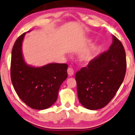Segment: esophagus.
<instances>
[{
	"label": "esophagus",
	"mask_w": 135,
	"mask_h": 135,
	"mask_svg": "<svg viewBox=\"0 0 135 135\" xmlns=\"http://www.w3.org/2000/svg\"><path fill=\"white\" fill-rule=\"evenodd\" d=\"M67 72H68V74H69V76H72V75H74V70H73L72 68L69 67L67 70Z\"/></svg>",
	"instance_id": "1"
}]
</instances>
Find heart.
Instances as JSON below:
<instances>
[{
  "mask_svg": "<svg viewBox=\"0 0 135 135\" xmlns=\"http://www.w3.org/2000/svg\"><path fill=\"white\" fill-rule=\"evenodd\" d=\"M89 57H90V55H88V56H86V58H89Z\"/></svg>",
  "mask_w": 135,
  "mask_h": 135,
  "instance_id": "heart-1",
  "label": "heart"
}]
</instances>
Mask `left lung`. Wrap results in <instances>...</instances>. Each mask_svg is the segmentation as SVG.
Masks as SVG:
<instances>
[{"label": "left lung", "mask_w": 135, "mask_h": 135, "mask_svg": "<svg viewBox=\"0 0 135 135\" xmlns=\"http://www.w3.org/2000/svg\"><path fill=\"white\" fill-rule=\"evenodd\" d=\"M108 51L98 55L75 74L79 100L89 110L102 108L112 100L124 79L126 52L114 35Z\"/></svg>", "instance_id": "1"}]
</instances>
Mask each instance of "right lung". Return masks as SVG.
<instances>
[{
  "mask_svg": "<svg viewBox=\"0 0 135 135\" xmlns=\"http://www.w3.org/2000/svg\"><path fill=\"white\" fill-rule=\"evenodd\" d=\"M25 33L16 39L12 49L11 79L17 94L30 107L44 110L55 103L63 82L67 78L68 65L50 63L41 67L28 65L22 55Z\"/></svg>",
  "mask_w": 135,
  "mask_h": 135,
  "instance_id": "1",
  "label": "right lung"
}]
</instances>
